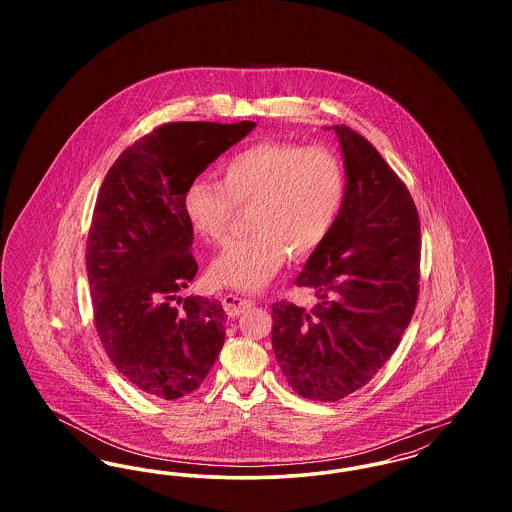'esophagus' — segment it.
I'll return each mask as SVG.
<instances>
[{
	"instance_id": "1",
	"label": "esophagus",
	"mask_w": 512,
	"mask_h": 512,
	"mask_svg": "<svg viewBox=\"0 0 512 512\" xmlns=\"http://www.w3.org/2000/svg\"><path fill=\"white\" fill-rule=\"evenodd\" d=\"M222 307H224L228 317H238V315H242L245 311H249L253 307V303L249 299L238 297L234 293H228V295L222 297Z\"/></svg>"
}]
</instances>
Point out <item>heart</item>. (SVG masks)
I'll list each match as a JSON object with an SVG mask.
<instances>
[{"mask_svg": "<svg viewBox=\"0 0 512 512\" xmlns=\"http://www.w3.org/2000/svg\"><path fill=\"white\" fill-rule=\"evenodd\" d=\"M345 197V174L326 147L261 142L220 165V182L195 178L182 194V213L205 242H219L236 207L247 209L249 236L230 240L211 265V280L259 292L276 276L288 249L317 251L334 228Z\"/></svg>", "mask_w": 512, "mask_h": 512, "instance_id": "obj_1", "label": "heart"}]
</instances>
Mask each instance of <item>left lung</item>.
<instances>
[{
	"label": "left lung",
	"mask_w": 512,
	"mask_h": 512,
	"mask_svg": "<svg viewBox=\"0 0 512 512\" xmlns=\"http://www.w3.org/2000/svg\"><path fill=\"white\" fill-rule=\"evenodd\" d=\"M340 142L345 197L332 232L295 284L318 297L305 311L272 305V349L295 393L340 401L388 363L418 295L420 222L405 184L382 155L347 126Z\"/></svg>",
	"instance_id": "left-lung-1"
}]
</instances>
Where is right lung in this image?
Segmentation results:
<instances>
[{
  "mask_svg": "<svg viewBox=\"0 0 512 512\" xmlns=\"http://www.w3.org/2000/svg\"><path fill=\"white\" fill-rule=\"evenodd\" d=\"M255 126H159L124 149L101 184L86 251L96 328L111 363L147 395L192 393L219 357L220 301L180 295L197 272L182 194Z\"/></svg>",
  "mask_w": 512,
  "mask_h": 512,
  "instance_id": "right-lung-1",
  "label": "right lung"
}]
</instances>
